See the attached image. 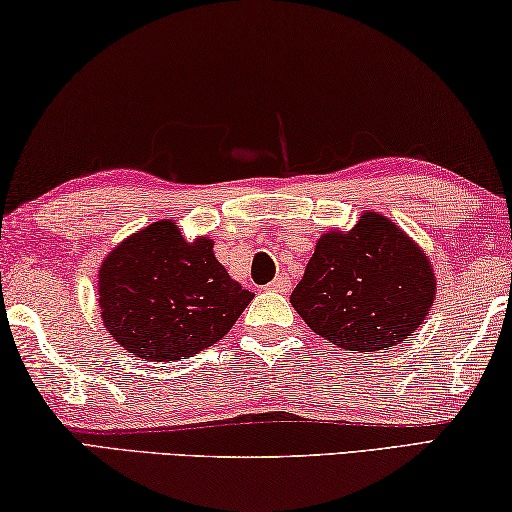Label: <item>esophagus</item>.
Wrapping results in <instances>:
<instances>
[{"label":"esophagus","instance_id":"obj_1","mask_svg":"<svg viewBox=\"0 0 512 512\" xmlns=\"http://www.w3.org/2000/svg\"><path fill=\"white\" fill-rule=\"evenodd\" d=\"M264 289L266 291H278V294H282V291L289 289V278H287V275H278V278L271 280Z\"/></svg>","mask_w":512,"mask_h":512}]
</instances>
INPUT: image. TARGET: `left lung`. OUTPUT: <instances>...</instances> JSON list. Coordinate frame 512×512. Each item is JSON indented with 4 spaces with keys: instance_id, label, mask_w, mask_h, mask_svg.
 Returning a JSON list of instances; mask_svg holds the SVG:
<instances>
[{
    "instance_id": "1",
    "label": "left lung",
    "mask_w": 512,
    "mask_h": 512,
    "mask_svg": "<svg viewBox=\"0 0 512 512\" xmlns=\"http://www.w3.org/2000/svg\"><path fill=\"white\" fill-rule=\"evenodd\" d=\"M433 298L426 255L389 218L364 212L351 232L319 239L291 305L328 342L371 353L405 342Z\"/></svg>"
}]
</instances>
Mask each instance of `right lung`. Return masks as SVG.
Here are the masks:
<instances>
[{
    "instance_id": "1",
    "label": "right lung",
    "mask_w": 512,
    "mask_h": 512,
    "mask_svg": "<svg viewBox=\"0 0 512 512\" xmlns=\"http://www.w3.org/2000/svg\"><path fill=\"white\" fill-rule=\"evenodd\" d=\"M253 298L214 257L212 239L186 243L173 221L132 234L100 269L104 326L150 362L186 360L216 344Z\"/></svg>"
}]
</instances>
